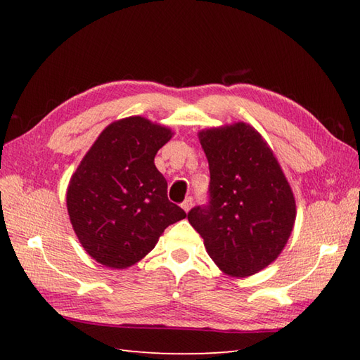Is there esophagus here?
<instances>
[{"label": "esophagus", "mask_w": 360, "mask_h": 360, "mask_svg": "<svg viewBox=\"0 0 360 360\" xmlns=\"http://www.w3.org/2000/svg\"><path fill=\"white\" fill-rule=\"evenodd\" d=\"M192 205H193V198H186V201L181 204V207L184 209L186 212H188L190 209H192Z\"/></svg>", "instance_id": "34e87169"}]
</instances>
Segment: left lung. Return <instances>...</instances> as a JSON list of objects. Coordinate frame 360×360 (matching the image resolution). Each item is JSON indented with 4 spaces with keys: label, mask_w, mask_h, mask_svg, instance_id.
Masks as SVG:
<instances>
[{
    "label": "left lung",
    "mask_w": 360,
    "mask_h": 360,
    "mask_svg": "<svg viewBox=\"0 0 360 360\" xmlns=\"http://www.w3.org/2000/svg\"><path fill=\"white\" fill-rule=\"evenodd\" d=\"M209 160L210 201L188 212L205 250L224 274L250 277L285 249L295 198L274 151L246 122L198 133Z\"/></svg>",
    "instance_id": "obj_1"
}]
</instances>
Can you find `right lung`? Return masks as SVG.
<instances>
[{
	"instance_id": "1",
	"label": "right lung",
	"mask_w": 360,
	"mask_h": 360,
	"mask_svg": "<svg viewBox=\"0 0 360 360\" xmlns=\"http://www.w3.org/2000/svg\"><path fill=\"white\" fill-rule=\"evenodd\" d=\"M168 127L142 116L119 119L98 134L71 176L68 215L97 263L127 269L156 246L165 229L187 217L168 201L155 156L172 139Z\"/></svg>"
}]
</instances>
